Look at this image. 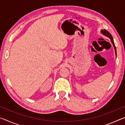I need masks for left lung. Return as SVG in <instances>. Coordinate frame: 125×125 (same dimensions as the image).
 I'll list each match as a JSON object with an SVG mask.
<instances>
[{
    "instance_id": "8db88e82",
    "label": "left lung",
    "mask_w": 125,
    "mask_h": 125,
    "mask_svg": "<svg viewBox=\"0 0 125 125\" xmlns=\"http://www.w3.org/2000/svg\"><path fill=\"white\" fill-rule=\"evenodd\" d=\"M101 33H103V35H105L106 36L108 37L109 38V39H110V40H111V42H112V43L113 44V46H114V48H115V53H116V47H115V43H114V40H113V36H112V35L110 34V33H109V32L108 31L106 30H101Z\"/></svg>"
}]
</instances>
